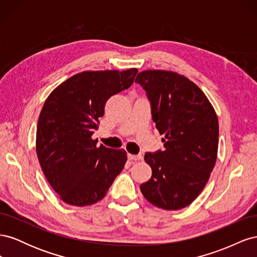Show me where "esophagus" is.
<instances>
[{
    "label": "esophagus",
    "instance_id": "1",
    "mask_svg": "<svg viewBox=\"0 0 257 257\" xmlns=\"http://www.w3.org/2000/svg\"><path fill=\"white\" fill-rule=\"evenodd\" d=\"M127 158H128V160L130 161H132V162H136V161H141V160H143V155H134V154H127Z\"/></svg>",
    "mask_w": 257,
    "mask_h": 257
}]
</instances>
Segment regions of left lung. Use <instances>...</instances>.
I'll list each match as a JSON object with an SVG mask.
<instances>
[{
    "instance_id": "obj_1",
    "label": "left lung",
    "mask_w": 257,
    "mask_h": 257,
    "mask_svg": "<svg viewBox=\"0 0 257 257\" xmlns=\"http://www.w3.org/2000/svg\"><path fill=\"white\" fill-rule=\"evenodd\" d=\"M151 102L152 119L164 135V151L148 152L150 180L141 185L145 198L165 210L192 204L215 165L219 121L205 93L189 78L170 71L148 69L135 79Z\"/></svg>"
}]
</instances>
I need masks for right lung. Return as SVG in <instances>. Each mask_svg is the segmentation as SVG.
Returning <instances> with one entry per match:
<instances>
[{
  "label": "right lung",
  "mask_w": 257,
  "mask_h": 257,
  "mask_svg": "<svg viewBox=\"0 0 257 257\" xmlns=\"http://www.w3.org/2000/svg\"><path fill=\"white\" fill-rule=\"evenodd\" d=\"M137 68L85 71L54 89L37 123L36 153L44 175L64 203L89 206L106 195L127 160L123 149L96 146L107 99L131 87Z\"/></svg>",
  "instance_id": "obj_1"
}]
</instances>
